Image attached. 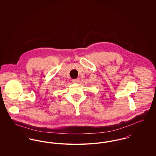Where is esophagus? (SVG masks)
<instances>
[{"label":"esophagus","mask_w":156,"mask_h":156,"mask_svg":"<svg viewBox=\"0 0 156 156\" xmlns=\"http://www.w3.org/2000/svg\"><path fill=\"white\" fill-rule=\"evenodd\" d=\"M72 82L74 83H77L79 82V80L78 79H74V80H72Z\"/></svg>","instance_id":"obj_1"}]
</instances>
